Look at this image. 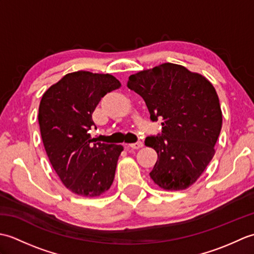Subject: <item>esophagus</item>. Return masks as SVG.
Returning <instances> with one entry per match:
<instances>
[{"label": "esophagus", "mask_w": 254, "mask_h": 254, "mask_svg": "<svg viewBox=\"0 0 254 254\" xmlns=\"http://www.w3.org/2000/svg\"><path fill=\"white\" fill-rule=\"evenodd\" d=\"M143 146V143L141 141H138L136 143H132V144H127V147H131L133 149H138Z\"/></svg>", "instance_id": "34e87169"}]
</instances>
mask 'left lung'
Segmentation results:
<instances>
[{"instance_id":"8db88e82","label":"left lung","mask_w":254,"mask_h":254,"mask_svg":"<svg viewBox=\"0 0 254 254\" xmlns=\"http://www.w3.org/2000/svg\"><path fill=\"white\" fill-rule=\"evenodd\" d=\"M127 87L142 97L161 133L145 139L158 155L150 178L165 190H185L215 154L223 116L214 86L185 66L164 63L132 74Z\"/></svg>"}]
</instances>
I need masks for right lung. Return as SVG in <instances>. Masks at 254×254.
<instances>
[{
  "mask_svg": "<svg viewBox=\"0 0 254 254\" xmlns=\"http://www.w3.org/2000/svg\"><path fill=\"white\" fill-rule=\"evenodd\" d=\"M121 86L110 74H66L44 94L38 121L50 163L69 191L99 196L115 179L121 145L90 136L93 112L102 97Z\"/></svg>",
  "mask_w": 254,
  "mask_h": 254,
  "instance_id": "obj_1",
  "label": "right lung"
}]
</instances>
